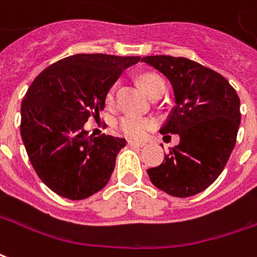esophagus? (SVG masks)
Here are the masks:
<instances>
[{"mask_svg": "<svg viewBox=\"0 0 257 257\" xmlns=\"http://www.w3.org/2000/svg\"><path fill=\"white\" fill-rule=\"evenodd\" d=\"M129 146H136V147H143L146 143L145 142H135V141H128Z\"/></svg>", "mask_w": 257, "mask_h": 257, "instance_id": "34e87169", "label": "esophagus"}]
</instances>
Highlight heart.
<instances>
[{
    "label": "heart",
    "instance_id": "heart-1",
    "mask_svg": "<svg viewBox=\"0 0 257 257\" xmlns=\"http://www.w3.org/2000/svg\"><path fill=\"white\" fill-rule=\"evenodd\" d=\"M138 82H139L142 89L145 90V93L150 97H153L157 91L164 89V82L156 73H142L141 76L138 78ZM114 98H115V86H111L110 89L107 90V94H105V103L111 105L114 103ZM153 125L154 122L152 119L135 115H125L119 119L118 128L125 136L138 139V138H142L143 135L146 134Z\"/></svg>",
    "mask_w": 257,
    "mask_h": 257
}]
</instances>
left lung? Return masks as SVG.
Masks as SVG:
<instances>
[{
    "mask_svg": "<svg viewBox=\"0 0 257 257\" xmlns=\"http://www.w3.org/2000/svg\"><path fill=\"white\" fill-rule=\"evenodd\" d=\"M142 61L174 89L175 107L160 134L179 135L178 146L147 170L149 178L171 196H193L218 178L232 153L241 123L239 97L224 76L195 61L170 55Z\"/></svg>",
    "mask_w": 257,
    "mask_h": 257,
    "instance_id": "obj_1",
    "label": "left lung"
}]
</instances>
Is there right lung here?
<instances>
[{
	"label": "right lung",
	"instance_id": "1",
	"mask_svg": "<svg viewBox=\"0 0 257 257\" xmlns=\"http://www.w3.org/2000/svg\"><path fill=\"white\" fill-rule=\"evenodd\" d=\"M141 57L76 54L46 68L26 91L21 135L39 178L57 195L82 200L110 181L126 142L83 129L104 110L107 90Z\"/></svg>",
	"mask_w": 257,
	"mask_h": 257
}]
</instances>
